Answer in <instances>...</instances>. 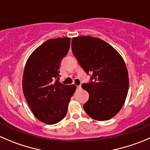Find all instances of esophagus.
Segmentation results:
<instances>
[{
  "label": "esophagus",
  "instance_id": "obj_1",
  "mask_svg": "<svg viewBox=\"0 0 150 150\" xmlns=\"http://www.w3.org/2000/svg\"><path fill=\"white\" fill-rule=\"evenodd\" d=\"M77 88H78V89H81V86H77Z\"/></svg>",
  "mask_w": 150,
  "mask_h": 150
}]
</instances>
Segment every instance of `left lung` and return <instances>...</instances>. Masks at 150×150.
<instances>
[{
  "label": "left lung",
  "mask_w": 150,
  "mask_h": 150,
  "mask_svg": "<svg viewBox=\"0 0 150 150\" xmlns=\"http://www.w3.org/2000/svg\"><path fill=\"white\" fill-rule=\"evenodd\" d=\"M72 51L85 72L92 73L91 81L81 86L89 94L84 110L94 120H110L121 110L128 94L129 79L123 59L110 44L91 36L72 38Z\"/></svg>",
  "instance_id": "1"
}]
</instances>
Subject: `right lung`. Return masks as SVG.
<instances>
[{
  "mask_svg": "<svg viewBox=\"0 0 150 150\" xmlns=\"http://www.w3.org/2000/svg\"><path fill=\"white\" fill-rule=\"evenodd\" d=\"M69 38L50 39L29 57L22 78V89L29 107L40 121L53 125L61 121L76 86L59 82V66L69 48Z\"/></svg>",
  "mask_w": 150,
  "mask_h": 150,
  "instance_id": "add662e5",
  "label": "right lung"
}]
</instances>
